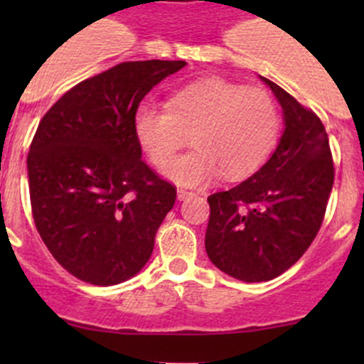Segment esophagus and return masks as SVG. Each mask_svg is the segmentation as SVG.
Listing matches in <instances>:
<instances>
[{"label": "esophagus", "mask_w": 364, "mask_h": 364, "mask_svg": "<svg viewBox=\"0 0 364 364\" xmlns=\"http://www.w3.org/2000/svg\"><path fill=\"white\" fill-rule=\"evenodd\" d=\"M196 196V192H188V190H185V188H178V199L179 200H185V199H188V197H193Z\"/></svg>", "instance_id": "esophagus-1"}]
</instances>
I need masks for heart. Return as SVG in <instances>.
<instances>
[{"instance_id":"obj_1","label":"heart","mask_w":364,"mask_h":364,"mask_svg":"<svg viewBox=\"0 0 364 364\" xmlns=\"http://www.w3.org/2000/svg\"><path fill=\"white\" fill-rule=\"evenodd\" d=\"M280 114L259 87L223 79H204L176 90L167 107L144 104L134 114V134L148 159L164 167L193 135L196 149L168 163L165 174L186 186L208 185L223 174H253L273 151Z\"/></svg>"}]
</instances>
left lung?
Instances as JSON below:
<instances>
[{"label": "left lung", "mask_w": 364, "mask_h": 364, "mask_svg": "<svg viewBox=\"0 0 364 364\" xmlns=\"http://www.w3.org/2000/svg\"><path fill=\"white\" fill-rule=\"evenodd\" d=\"M264 82L284 109L280 144L255 174L208 197L205 252L218 269L243 282L273 280L303 257L321 229L335 181L317 114L278 84Z\"/></svg>", "instance_id": "left-lung-1"}]
</instances>
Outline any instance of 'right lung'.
I'll use <instances>...</instances> for the list:
<instances>
[{"mask_svg":"<svg viewBox=\"0 0 364 364\" xmlns=\"http://www.w3.org/2000/svg\"><path fill=\"white\" fill-rule=\"evenodd\" d=\"M185 61H124L68 90L28 153L31 215L54 259L79 280L116 285L144 267L176 186L142 156L134 114Z\"/></svg>","mask_w":364,"mask_h":364,"instance_id":"right-lung-1","label":"right lung"}]
</instances>
